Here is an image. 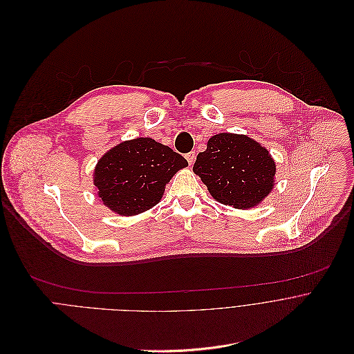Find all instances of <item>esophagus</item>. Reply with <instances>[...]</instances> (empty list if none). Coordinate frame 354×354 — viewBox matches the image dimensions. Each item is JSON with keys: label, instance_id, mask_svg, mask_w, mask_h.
<instances>
[{"label": "esophagus", "instance_id": "34e87169", "mask_svg": "<svg viewBox=\"0 0 354 354\" xmlns=\"http://www.w3.org/2000/svg\"><path fill=\"white\" fill-rule=\"evenodd\" d=\"M185 159H187L188 165H189V166H192V165H194V162H195V152H189V153H187V155H185Z\"/></svg>", "mask_w": 354, "mask_h": 354}]
</instances>
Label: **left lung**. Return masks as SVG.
<instances>
[{
	"mask_svg": "<svg viewBox=\"0 0 354 354\" xmlns=\"http://www.w3.org/2000/svg\"><path fill=\"white\" fill-rule=\"evenodd\" d=\"M192 171L218 202L236 209H251L273 189L276 163L255 139L222 132L209 138L206 151L196 156Z\"/></svg>",
	"mask_w": 354,
	"mask_h": 354,
	"instance_id": "8db88e82",
	"label": "left lung"
}]
</instances>
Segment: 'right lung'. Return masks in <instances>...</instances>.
Masks as SVG:
<instances>
[{
  "mask_svg": "<svg viewBox=\"0 0 354 354\" xmlns=\"http://www.w3.org/2000/svg\"><path fill=\"white\" fill-rule=\"evenodd\" d=\"M188 166L171 148L152 138H135L107 151L95 166L100 202L120 216H135L158 205L166 184Z\"/></svg>",
  "mask_w": 354,
  "mask_h": 354,
  "instance_id": "right-lung-1",
  "label": "right lung"
}]
</instances>
